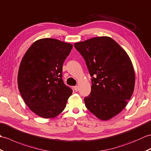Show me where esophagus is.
<instances>
[{
	"label": "esophagus",
	"instance_id": "34e87169",
	"mask_svg": "<svg viewBox=\"0 0 151 151\" xmlns=\"http://www.w3.org/2000/svg\"><path fill=\"white\" fill-rule=\"evenodd\" d=\"M73 89H74V90H75L76 92H78V90H79V88L78 86H75L74 87H73Z\"/></svg>",
	"mask_w": 151,
	"mask_h": 151
}]
</instances>
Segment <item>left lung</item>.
Instances as JSON below:
<instances>
[{
	"label": "left lung",
	"mask_w": 151,
	"mask_h": 151,
	"mask_svg": "<svg viewBox=\"0 0 151 151\" xmlns=\"http://www.w3.org/2000/svg\"><path fill=\"white\" fill-rule=\"evenodd\" d=\"M90 76L85 106L97 118L108 120L125 108L134 88L135 74L129 55L114 40L98 37L77 42Z\"/></svg>",
	"instance_id": "left-lung-1"
}]
</instances>
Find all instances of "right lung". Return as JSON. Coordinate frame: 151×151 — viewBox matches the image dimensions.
I'll return each mask as SVG.
<instances>
[{
	"label": "right lung",
	"instance_id": "obj_1",
	"mask_svg": "<svg viewBox=\"0 0 151 151\" xmlns=\"http://www.w3.org/2000/svg\"><path fill=\"white\" fill-rule=\"evenodd\" d=\"M72 48L69 43L45 38L35 41L26 52L18 72V86L29 109L52 118L65 109L72 90L62 79L63 65Z\"/></svg>",
	"mask_w": 151,
	"mask_h": 151
}]
</instances>
